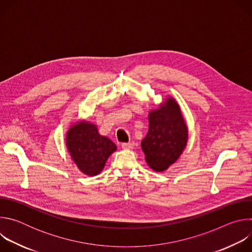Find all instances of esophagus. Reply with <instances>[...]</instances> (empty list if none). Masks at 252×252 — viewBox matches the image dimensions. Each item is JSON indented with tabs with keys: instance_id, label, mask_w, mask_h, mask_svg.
Segmentation results:
<instances>
[{
	"instance_id": "obj_1",
	"label": "esophagus",
	"mask_w": 252,
	"mask_h": 252,
	"mask_svg": "<svg viewBox=\"0 0 252 252\" xmlns=\"http://www.w3.org/2000/svg\"><path fill=\"white\" fill-rule=\"evenodd\" d=\"M134 147V142L133 141H129V142H124L122 143V148L124 150H131Z\"/></svg>"
}]
</instances>
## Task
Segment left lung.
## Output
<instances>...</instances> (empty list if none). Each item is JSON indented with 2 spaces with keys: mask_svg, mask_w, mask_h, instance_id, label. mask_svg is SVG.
Instances as JSON below:
<instances>
[{
  "mask_svg": "<svg viewBox=\"0 0 252 252\" xmlns=\"http://www.w3.org/2000/svg\"><path fill=\"white\" fill-rule=\"evenodd\" d=\"M149 113V131L140 142L148 165L155 171L166 170L188 146L189 127L181 106L170 95Z\"/></svg>",
  "mask_w": 252,
  "mask_h": 252,
  "instance_id": "8db88e82",
  "label": "left lung"
}]
</instances>
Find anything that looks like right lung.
<instances>
[{
    "label": "right lung",
    "mask_w": 252,
    "mask_h": 252,
    "mask_svg": "<svg viewBox=\"0 0 252 252\" xmlns=\"http://www.w3.org/2000/svg\"><path fill=\"white\" fill-rule=\"evenodd\" d=\"M65 146L70 159L89 176L99 174L106 160L117 151L115 142L99 134L96 126L86 120L76 122L68 127Z\"/></svg>",
    "instance_id": "1"
}]
</instances>
